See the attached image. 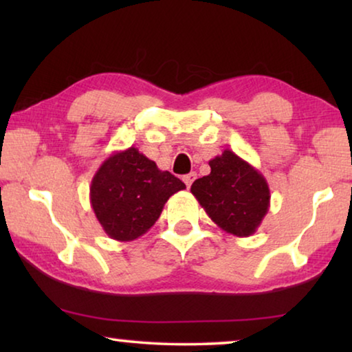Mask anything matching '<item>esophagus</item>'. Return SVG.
Returning a JSON list of instances; mask_svg holds the SVG:
<instances>
[{
    "label": "esophagus",
    "instance_id": "34e87169",
    "mask_svg": "<svg viewBox=\"0 0 352 352\" xmlns=\"http://www.w3.org/2000/svg\"><path fill=\"white\" fill-rule=\"evenodd\" d=\"M195 178H197V174H195V172H190V174L183 177V182H184V184H186V188H190V184H192Z\"/></svg>",
    "mask_w": 352,
    "mask_h": 352
}]
</instances>
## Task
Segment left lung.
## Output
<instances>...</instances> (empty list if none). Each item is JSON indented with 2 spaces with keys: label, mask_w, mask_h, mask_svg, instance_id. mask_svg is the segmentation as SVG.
I'll use <instances>...</instances> for the list:
<instances>
[{
  "label": "left lung",
  "mask_w": 352,
  "mask_h": 352,
  "mask_svg": "<svg viewBox=\"0 0 352 352\" xmlns=\"http://www.w3.org/2000/svg\"><path fill=\"white\" fill-rule=\"evenodd\" d=\"M211 172L190 192L220 230L236 237L256 233L270 206L269 183L258 169L225 148L210 162Z\"/></svg>",
  "instance_id": "1"
}]
</instances>
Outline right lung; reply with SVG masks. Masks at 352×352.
<instances>
[{
  "mask_svg": "<svg viewBox=\"0 0 352 352\" xmlns=\"http://www.w3.org/2000/svg\"><path fill=\"white\" fill-rule=\"evenodd\" d=\"M186 189L180 178L160 170L136 147L111 153L90 186V204L105 234L130 242L147 233L170 195Z\"/></svg>",
  "mask_w": 352,
  "mask_h": 352,
  "instance_id": "right-lung-1",
  "label": "right lung"
}]
</instances>
